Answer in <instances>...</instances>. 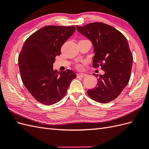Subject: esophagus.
Masks as SVG:
<instances>
[{
  "label": "esophagus",
  "instance_id": "1",
  "mask_svg": "<svg viewBox=\"0 0 149 149\" xmlns=\"http://www.w3.org/2000/svg\"><path fill=\"white\" fill-rule=\"evenodd\" d=\"M86 76V74L85 73H77V77H84Z\"/></svg>",
  "mask_w": 149,
  "mask_h": 149
}]
</instances>
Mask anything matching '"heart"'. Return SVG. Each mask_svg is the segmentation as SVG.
Listing matches in <instances>:
<instances>
[{"label":"heart","mask_w":149,"mask_h":149,"mask_svg":"<svg viewBox=\"0 0 149 149\" xmlns=\"http://www.w3.org/2000/svg\"><path fill=\"white\" fill-rule=\"evenodd\" d=\"M78 68H81V65H78Z\"/></svg>","instance_id":"1"}]
</instances>
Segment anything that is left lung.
<instances>
[{
    "label": "left lung",
    "mask_w": 149,
    "mask_h": 149,
    "mask_svg": "<svg viewBox=\"0 0 149 149\" xmlns=\"http://www.w3.org/2000/svg\"><path fill=\"white\" fill-rule=\"evenodd\" d=\"M76 26L93 44V66L100 65L104 71L100 74L96 86L87 91L88 96L98 102H111L118 97L130 79L133 57L127 40L115 28L101 22Z\"/></svg>",
    "instance_id": "obj_1"
}]
</instances>
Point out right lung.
Segmentation results:
<instances>
[{
  "label": "right lung",
  "instance_id": "1",
  "mask_svg": "<svg viewBox=\"0 0 149 149\" xmlns=\"http://www.w3.org/2000/svg\"><path fill=\"white\" fill-rule=\"evenodd\" d=\"M74 31V26H44L31 35L22 48L18 62L22 81L35 100L45 105L60 101L76 78L71 70H53L55 56L60 55L63 44Z\"/></svg>",
  "mask_w": 149,
  "mask_h": 149
}]
</instances>
